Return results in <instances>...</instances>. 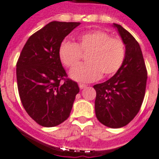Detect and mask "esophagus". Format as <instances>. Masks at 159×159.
I'll list each match as a JSON object with an SVG mask.
<instances>
[{
    "label": "esophagus",
    "instance_id": "34e87169",
    "mask_svg": "<svg viewBox=\"0 0 159 159\" xmlns=\"http://www.w3.org/2000/svg\"><path fill=\"white\" fill-rule=\"evenodd\" d=\"M78 86H79V88L81 89V90H82V89H85L86 87V85H85V84H82V83H79L78 84Z\"/></svg>",
    "mask_w": 159,
    "mask_h": 159
}]
</instances>
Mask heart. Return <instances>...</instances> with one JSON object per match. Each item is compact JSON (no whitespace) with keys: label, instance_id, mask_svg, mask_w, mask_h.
<instances>
[{"label":"heart","instance_id":"obj_1","mask_svg":"<svg viewBox=\"0 0 159 159\" xmlns=\"http://www.w3.org/2000/svg\"><path fill=\"white\" fill-rule=\"evenodd\" d=\"M87 53L89 63L72 69L70 77L77 82H91L113 75L122 67L126 55L125 44L118 37L95 30L77 37V43L64 41L59 47V57L62 64L73 68L79 63L81 53Z\"/></svg>","mask_w":159,"mask_h":159}]
</instances>
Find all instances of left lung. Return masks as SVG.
<instances>
[{
  "instance_id": "obj_1",
  "label": "left lung",
  "mask_w": 159,
  "mask_h": 159,
  "mask_svg": "<svg viewBox=\"0 0 159 159\" xmlns=\"http://www.w3.org/2000/svg\"><path fill=\"white\" fill-rule=\"evenodd\" d=\"M125 44L122 67L106 82L93 86L96 91L95 115L104 126L120 128L133 119L144 100L147 70L137 41L121 25L113 24Z\"/></svg>"
}]
</instances>
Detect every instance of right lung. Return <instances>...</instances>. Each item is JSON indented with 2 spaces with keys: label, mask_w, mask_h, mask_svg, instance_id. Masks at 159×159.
<instances>
[{
  "label": "right lung",
  "mask_w": 159,
  "mask_h": 159,
  "mask_svg": "<svg viewBox=\"0 0 159 159\" xmlns=\"http://www.w3.org/2000/svg\"><path fill=\"white\" fill-rule=\"evenodd\" d=\"M80 24L50 22L28 38L17 62V84L23 106L42 126L52 127L64 122L79 92L77 82L65 78L59 47Z\"/></svg>",
  "instance_id": "1"
}]
</instances>
